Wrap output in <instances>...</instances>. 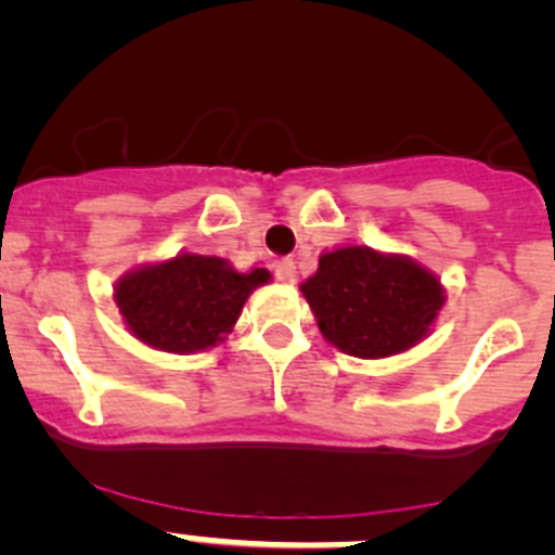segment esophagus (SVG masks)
I'll return each instance as SVG.
<instances>
[{"instance_id":"esophagus-1","label":"esophagus","mask_w":555,"mask_h":555,"mask_svg":"<svg viewBox=\"0 0 555 555\" xmlns=\"http://www.w3.org/2000/svg\"><path fill=\"white\" fill-rule=\"evenodd\" d=\"M275 278L280 280V283H294L296 280V264L291 259H283V261H278L275 264Z\"/></svg>"}]
</instances>
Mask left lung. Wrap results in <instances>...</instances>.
<instances>
[{
    "label": "left lung",
    "instance_id": "1",
    "mask_svg": "<svg viewBox=\"0 0 555 555\" xmlns=\"http://www.w3.org/2000/svg\"><path fill=\"white\" fill-rule=\"evenodd\" d=\"M301 294L323 337L359 359H386L413 348L446 301L440 280L424 267L366 245L323 254Z\"/></svg>",
    "mask_w": 555,
    "mask_h": 555
}]
</instances>
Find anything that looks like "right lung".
I'll return each mask as SVG.
<instances>
[{"instance_id":"right-lung-1","label":"right lung","mask_w":555,"mask_h":555,"mask_svg":"<svg viewBox=\"0 0 555 555\" xmlns=\"http://www.w3.org/2000/svg\"><path fill=\"white\" fill-rule=\"evenodd\" d=\"M267 280V270L240 275L218 256L180 254L120 278L115 305L137 339L169 353H191L232 332L248 294Z\"/></svg>"}]
</instances>
